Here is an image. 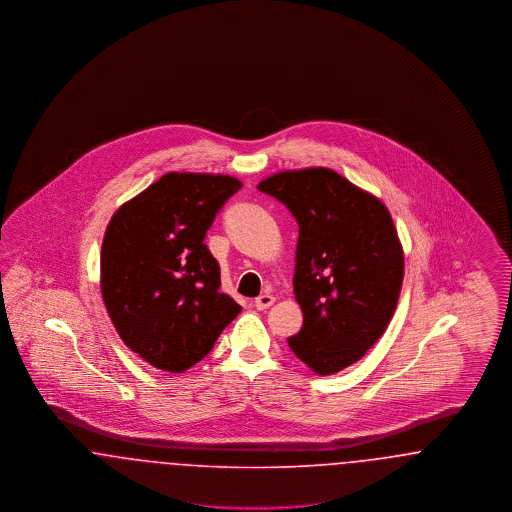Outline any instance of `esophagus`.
Here are the masks:
<instances>
[{"label":"esophagus","instance_id":"esophagus-1","mask_svg":"<svg viewBox=\"0 0 512 512\" xmlns=\"http://www.w3.org/2000/svg\"><path fill=\"white\" fill-rule=\"evenodd\" d=\"M272 303H274V297H272L270 293H263V295H259V297L253 301V305H255L259 311H265Z\"/></svg>","mask_w":512,"mask_h":512}]
</instances>
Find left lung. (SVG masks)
Segmentation results:
<instances>
[{"label": "left lung", "mask_w": 512, "mask_h": 512, "mask_svg": "<svg viewBox=\"0 0 512 512\" xmlns=\"http://www.w3.org/2000/svg\"><path fill=\"white\" fill-rule=\"evenodd\" d=\"M297 224L293 293L303 326L288 343L320 376L357 363L395 313L405 257L388 207L332 169L276 172L259 186Z\"/></svg>", "instance_id": "left-lung-1"}]
</instances>
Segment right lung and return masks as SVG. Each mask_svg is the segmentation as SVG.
Wrapping results in <instances>:
<instances>
[{"label":"right lung","mask_w":512,"mask_h":512,"mask_svg":"<svg viewBox=\"0 0 512 512\" xmlns=\"http://www.w3.org/2000/svg\"><path fill=\"white\" fill-rule=\"evenodd\" d=\"M242 182L169 172L111 217L101 244V295L121 340L149 365L199 363L242 307L220 292V267L203 244Z\"/></svg>","instance_id":"1"}]
</instances>
